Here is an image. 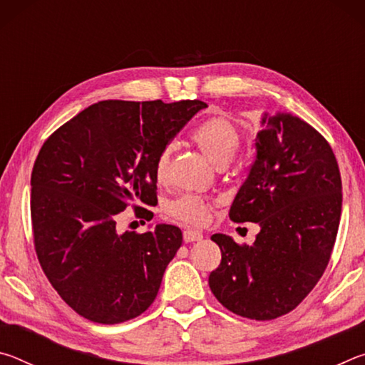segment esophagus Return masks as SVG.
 I'll return each instance as SVG.
<instances>
[{"label": "esophagus", "instance_id": "obj_1", "mask_svg": "<svg viewBox=\"0 0 365 365\" xmlns=\"http://www.w3.org/2000/svg\"><path fill=\"white\" fill-rule=\"evenodd\" d=\"M183 240H185V243L200 242V240H202V233L197 230H191V228H187V230H183Z\"/></svg>", "mask_w": 365, "mask_h": 365}]
</instances>
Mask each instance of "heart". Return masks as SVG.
<instances>
[{"label":"heart","mask_w":365,"mask_h":365,"mask_svg":"<svg viewBox=\"0 0 365 365\" xmlns=\"http://www.w3.org/2000/svg\"><path fill=\"white\" fill-rule=\"evenodd\" d=\"M191 140L195 141L202 154L211 160L217 168H224L235 158V154L240 150V133L237 127L230 120L222 119V117H214L202 122L191 132ZM170 160V146L164 148L159 153L156 160V174L158 182H164L168 177ZM211 207L212 202L206 197L196 195H182L177 200L170 201L165 206V214L170 219L183 222L187 225H206L211 219Z\"/></svg>","instance_id":"b5f03b06"}]
</instances>
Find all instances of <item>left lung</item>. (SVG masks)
Here are the masks:
<instances>
[{
  "instance_id": "left-lung-1",
  "label": "left lung",
  "mask_w": 365,
  "mask_h": 365,
  "mask_svg": "<svg viewBox=\"0 0 365 365\" xmlns=\"http://www.w3.org/2000/svg\"><path fill=\"white\" fill-rule=\"evenodd\" d=\"M256 159L230 207L261 227L252 246L215 233L222 261L209 287L228 311L272 320L311 293L330 261L341 215V175L330 145L288 113H264Z\"/></svg>"
}]
</instances>
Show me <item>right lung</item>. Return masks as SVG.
Here are the masks:
<instances>
[{"mask_svg":"<svg viewBox=\"0 0 365 365\" xmlns=\"http://www.w3.org/2000/svg\"><path fill=\"white\" fill-rule=\"evenodd\" d=\"M206 103L108 100L59 127L32 170L35 251L49 283L80 316L96 324L138 317L156 299L182 230L159 224L117 232V214L133 202L153 219L159 153Z\"/></svg>","mask_w":365,"mask_h":365,"instance_id":"right-lung-1","label":"right lung"}]
</instances>
